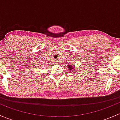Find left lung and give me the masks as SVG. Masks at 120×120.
Returning <instances> with one entry per match:
<instances>
[{"mask_svg":"<svg viewBox=\"0 0 120 120\" xmlns=\"http://www.w3.org/2000/svg\"><path fill=\"white\" fill-rule=\"evenodd\" d=\"M67 68L70 69V70H72V71H74V67H73V66H72V65H68Z\"/></svg>","mask_w":120,"mask_h":120,"instance_id":"1","label":"left lung"}]
</instances>
